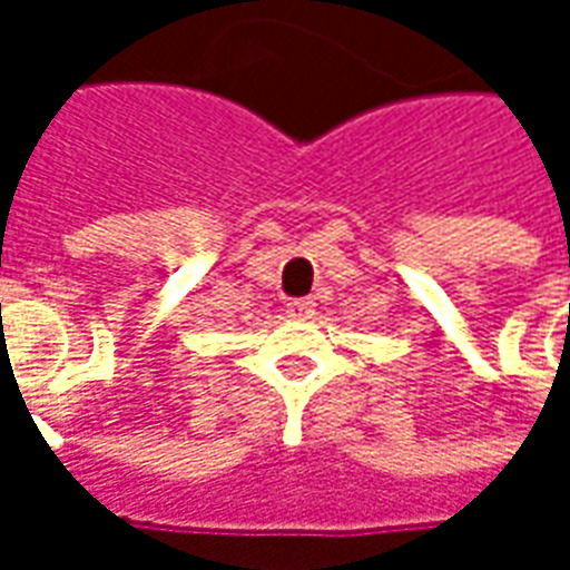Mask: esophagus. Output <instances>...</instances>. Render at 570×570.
Segmentation results:
<instances>
[{"mask_svg":"<svg viewBox=\"0 0 570 570\" xmlns=\"http://www.w3.org/2000/svg\"><path fill=\"white\" fill-rule=\"evenodd\" d=\"M311 314H314V302H311V298H289V302H286V317H293V321H308Z\"/></svg>","mask_w":570,"mask_h":570,"instance_id":"34e87169","label":"esophagus"}]
</instances>
